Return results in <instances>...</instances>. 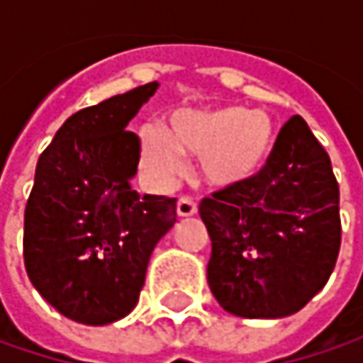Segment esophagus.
Returning a JSON list of instances; mask_svg holds the SVG:
<instances>
[{"label": "esophagus", "instance_id": "34e87169", "mask_svg": "<svg viewBox=\"0 0 363 363\" xmlns=\"http://www.w3.org/2000/svg\"><path fill=\"white\" fill-rule=\"evenodd\" d=\"M198 212V206L196 202L188 198V196H184V198H179L177 200V216L182 218H188V216H194Z\"/></svg>", "mask_w": 363, "mask_h": 363}]
</instances>
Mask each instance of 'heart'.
Returning <instances> with one entry per match:
<instances>
[{
	"instance_id": "1",
	"label": "heart",
	"mask_w": 363,
	"mask_h": 363,
	"mask_svg": "<svg viewBox=\"0 0 363 363\" xmlns=\"http://www.w3.org/2000/svg\"><path fill=\"white\" fill-rule=\"evenodd\" d=\"M277 131L271 117L242 105L182 108L169 117L167 133L141 129L143 165L161 182L184 169L182 155L200 157L210 186L226 188L257 174L271 155Z\"/></svg>"
}]
</instances>
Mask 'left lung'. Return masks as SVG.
I'll use <instances>...</instances> for the list:
<instances>
[{
  "label": "left lung",
  "instance_id": "1",
  "mask_svg": "<svg viewBox=\"0 0 363 363\" xmlns=\"http://www.w3.org/2000/svg\"><path fill=\"white\" fill-rule=\"evenodd\" d=\"M200 216L212 240L210 291L238 317L297 313L340 255V186L299 115L286 121L262 169L203 198Z\"/></svg>",
  "mask_w": 363,
  "mask_h": 363
}]
</instances>
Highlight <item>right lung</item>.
<instances>
[{
  "label": "right lung",
  "instance_id": "add662e5",
  "mask_svg": "<svg viewBox=\"0 0 363 363\" xmlns=\"http://www.w3.org/2000/svg\"><path fill=\"white\" fill-rule=\"evenodd\" d=\"M157 89L149 82L74 113L35 165L26 271L58 313L84 325L131 313L149 257L175 224V198L131 188L141 145L127 125Z\"/></svg>",
  "mask_w": 363,
  "mask_h": 363
}]
</instances>
